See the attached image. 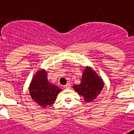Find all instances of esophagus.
Segmentation results:
<instances>
[{
	"instance_id": "esophagus-1",
	"label": "esophagus",
	"mask_w": 134,
	"mask_h": 134,
	"mask_svg": "<svg viewBox=\"0 0 134 134\" xmlns=\"http://www.w3.org/2000/svg\"><path fill=\"white\" fill-rule=\"evenodd\" d=\"M70 88H71V86H70V84L69 83H67V85H65V88H66V89H69Z\"/></svg>"
}]
</instances>
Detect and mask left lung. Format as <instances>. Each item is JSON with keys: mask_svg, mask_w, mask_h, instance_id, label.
<instances>
[{"mask_svg": "<svg viewBox=\"0 0 134 134\" xmlns=\"http://www.w3.org/2000/svg\"><path fill=\"white\" fill-rule=\"evenodd\" d=\"M81 81V83L74 86L73 88L87 102L97 97L104 85L102 78L89 67L85 68Z\"/></svg>", "mask_w": 134, "mask_h": 134, "instance_id": "8db88e82", "label": "left lung"}]
</instances>
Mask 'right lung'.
Wrapping results in <instances>:
<instances>
[{
	"instance_id": "obj_1",
	"label": "right lung",
	"mask_w": 134,
	"mask_h": 134,
	"mask_svg": "<svg viewBox=\"0 0 134 134\" xmlns=\"http://www.w3.org/2000/svg\"><path fill=\"white\" fill-rule=\"evenodd\" d=\"M62 90L54 84L49 83L44 69L37 71L29 86L31 97L40 106L46 108L54 103L57 95Z\"/></svg>"
}]
</instances>
